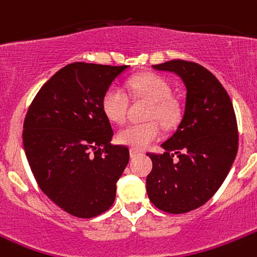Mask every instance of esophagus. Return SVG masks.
I'll list each match as a JSON object with an SVG mask.
<instances>
[{
  "instance_id": "1",
  "label": "esophagus",
  "mask_w": 257,
  "mask_h": 257,
  "mask_svg": "<svg viewBox=\"0 0 257 257\" xmlns=\"http://www.w3.org/2000/svg\"><path fill=\"white\" fill-rule=\"evenodd\" d=\"M129 154H131V157H136V156H138V154H141V151H138V149L131 148V149H129Z\"/></svg>"
}]
</instances>
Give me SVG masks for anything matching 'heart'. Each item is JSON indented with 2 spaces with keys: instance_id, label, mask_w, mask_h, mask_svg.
Instances as JSON below:
<instances>
[{
  "instance_id": "b5f03b06",
  "label": "heart",
  "mask_w": 257,
  "mask_h": 257,
  "mask_svg": "<svg viewBox=\"0 0 257 257\" xmlns=\"http://www.w3.org/2000/svg\"><path fill=\"white\" fill-rule=\"evenodd\" d=\"M128 86L133 96L149 103L144 123L128 124L118 132L116 139L120 144L134 149H143L161 137L159 121L164 128H173L182 115L178 99L172 95V86L161 75L153 73L139 74L129 79ZM101 109L106 118L115 123H123L128 115V94L118 85H110L103 94Z\"/></svg>"
}]
</instances>
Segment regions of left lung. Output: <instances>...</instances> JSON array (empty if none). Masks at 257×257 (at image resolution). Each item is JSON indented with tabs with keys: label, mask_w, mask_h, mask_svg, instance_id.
Listing matches in <instances>:
<instances>
[{
	"label": "left lung",
	"mask_w": 257,
	"mask_h": 257,
	"mask_svg": "<svg viewBox=\"0 0 257 257\" xmlns=\"http://www.w3.org/2000/svg\"><path fill=\"white\" fill-rule=\"evenodd\" d=\"M152 66L176 73L187 89L182 121L162 144L166 152L147 153L153 162L147 176L149 200L179 215L205 205L223 183L237 154V120L227 91L200 64L171 60Z\"/></svg>",
	"instance_id": "left-lung-1"
}]
</instances>
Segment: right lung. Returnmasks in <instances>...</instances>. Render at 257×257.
Masks as SVG:
<instances>
[{
  "mask_svg": "<svg viewBox=\"0 0 257 257\" xmlns=\"http://www.w3.org/2000/svg\"><path fill=\"white\" fill-rule=\"evenodd\" d=\"M128 68L73 62L42 85L24 120V149L37 184L60 208L80 218L105 212L129 162L113 146L101 98Z\"/></svg>",
  "mask_w": 257,
  "mask_h": 257,
  "instance_id": "right-lung-1",
  "label": "right lung"
}]
</instances>
